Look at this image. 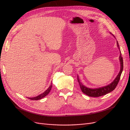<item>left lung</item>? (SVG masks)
Returning <instances> with one entry per match:
<instances>
[{
  "label": "left lung",
  "instance_id": "1",
  "mask_svg": "<svg viewBox=\"0 0 130 130\" xmlns=\"http://www.w3.org/2000/svg\"><path fill=\"white\" fill-rule=\"evenodd\" d=\"M117 46H118V48L120 49L119 43L117 41ZM121 55L122 54L120 51V63H121L120 71L119 73V75L116 77V78L110 84L101 88H99L97 89H90L85 87V86H84L82 84V83H80L79 79H78V77L77 78L78 82L79 83L80 88H81L83 92H84L85 94L87 95L90 97H100V96L106 95L109 93V92L114 90L119 82V80L120 79V77L123 69V58L122 57Z\"/></svg>",
  "mask_w": 130,
  "mask_h": 130
}]
</instances>
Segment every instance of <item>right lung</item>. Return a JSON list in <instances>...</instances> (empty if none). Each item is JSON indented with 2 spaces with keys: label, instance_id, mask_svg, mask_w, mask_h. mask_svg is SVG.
<instances>
[{
  "label": "right lung",
  "instance_id": "add662e5",
  "mask_svg": "<svg viewBox=\"0 0 130 130\" xmlns=\"http://www.w3.org/2000/svg\"><path fill=\"white\" fill-rule=\"evenodd\" d=\"M52 87V84L51 85H50V87H49L48 88V89L47 90H46V91H45L43 93H42V94L36 96V97H33V98H28V99H29V100H33V101H36V100H41V99H42V98L44 97L45 96H46L48 93L50 91L51 89V88Z\"/></svg>",
  "mask_w": 130,
  "mask_h": 130
}]
</instances>
